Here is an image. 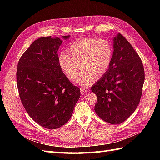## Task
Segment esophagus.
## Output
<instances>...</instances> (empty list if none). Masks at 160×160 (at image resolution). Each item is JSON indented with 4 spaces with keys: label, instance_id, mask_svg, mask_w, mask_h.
<instances>
[{
    "label": "esophagus",
    "instance_id": "esophagus-1",
    "mask_svg": "<svg viewBox=\"0 0 160 160\" xmlns=\"http://www.w3.org/2000/svg\"><path fill=\"white\" fill-rule=\"evenodd\" d=\"M88 91H89V90L83 89V88H80V93H81V95H82V96H83V95H84V94H86L88 92Z\"/></svg>",
    "mask_w": 160,
    "mask_h": 160
}]
</instances>
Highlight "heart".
<instances>
[{
    "label": "heart",
    "mask_w": 160,
    "mask_h": 160,
    "mask_svg": "<svg viewBox=\"0 0 160 160\" xmlns=\"http://www.w3.org/2000/svg\"><path fill=\"white\" fill-rule=\"evenodd\" d=\"M67 54L60 53L58 65L67 78L76 81L80 67L82 72L78 82L84 87L90 86L96 78H100L109 68L113 48L106 39L82 38L75 40L67 49Z\"/></svg>",
    "instance_id": "b5f03b06"
}]
</instances>
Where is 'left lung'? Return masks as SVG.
I'll return each instance as SVG.
<instances>
[{
    "instance_id": "8db88e82",
    "label": "left lung",
    "mask_w": 160,
    "mask_h": 160,
    "mask_svg": "<svg viewBox=\"0 0 160 160\" xmlns=\"http://www.w3.org/2000/svg\"><path fill=\"white\" fill-rule=\"evenodd\" d=\"M140 56L121 33L113 38V53L107 73L91 87L97 96L95 111L101 119L119 124L131 116L140 102L144 82Z\"/></svg>"
}]
</instances>
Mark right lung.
Listing matches in <instances>:
<instances>
[{
    "label": "right lung",
    "instance_id": "1",
    "mask_svg": "<svg viewBox=\"0 0 160 160\" xmlns=\"http://www.w3.org/2000/svg\"><path fill=\"white\" fill-rule=\"evenodd\" d=\"M62 42L58 37L36 40L20 57L17 68V86L24 107L36 123L49 129L69 121L80 97L79 88L59 67L58 51Z\"/></svg>",
    "mask_w": 160,
    "mask_h": 160
}]
</instances>
